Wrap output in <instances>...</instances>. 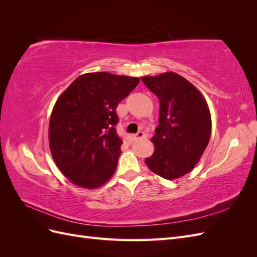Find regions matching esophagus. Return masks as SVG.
Returning <instances> with one entry per match:
<instances>
[{
    "label": "esophagus",
    "instance_id": "obj_1",
    "mask_svg": "<svg viewBox=\"0 0 257 257\" xmlns=\"http://www.w3.org/2000/svg\"><path fill=\"white\" fill-rule=\"evenodd\" d=\"M146 137H147V135L144 133V132H138L136 135H134V139H143Z\"/></svg>",
    "mask_w": 257,
    "mask_h": 257
}]
</instances>
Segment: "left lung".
<instances>
[{"label":"left lung","instance_id":"left-lung-1","mask_svg":"<svg viewBox=\"0 0 257 257\" xmlns=\"http://www.w3.org/2000/svg\"><path fill=\"white\" fill-rule=\"evenodd\" d=\"M160 99L159 126L151 141L155 150L145 163L167 180L180 178L195 167L209 144L211 115L196 87L173 72L142 77Z\"/></svg>","mask_w":257,"mask_h":257}]
</instances>
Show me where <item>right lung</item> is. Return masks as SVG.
Here are the masks:
<instances>
[{"label":"right lung","instance_id":"right-lung-1","mask_svg":"<svg viewBox=\"0 0 257 257\" xmlns=\"http://www.w3.org/2000/svg\"><path fill=\"white\" fill-rule=\"evenodd\" d=\"M138 82L137 77L88 73L57 99L49 122L50 151L74 184L96 189L112 177L123 143L114 127L115 109Z\"/></svg>","mask_w":257,"mask_h":257}]
</instances>
